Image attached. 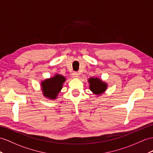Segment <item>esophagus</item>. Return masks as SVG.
<instances>
[{"label": "esophagus", "mask_w": 153, "mask_h": 153, "mask_svg": "<svg viewBox=\"0 0 153 153\" xmlns=\"http://www.w3.org/2000/svg\"><path fill=\"white\" fill-rule=\"evenodd\" d=\"M72 77L74 78H79V74L77 72H73L72 73Z\"/></svg>", "instance_id": "obj_1"}]
</instances>
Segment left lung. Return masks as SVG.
<instances>
[{"instance_id": "8db88e82", "label": "left lung", "mask_w": 153, "mask_h": 153, "mask_svg": "<svg viewBox=\"0 0 153 153\" xmlns=\"http://www.w3.org/2000/svg\"><path fill=\"white\" fill-rule=\"evenodd\" d=\"M88 82L89 83V89L94 94L100 96L107 91L108 85L106 82L103 81L99 77H90Z\"/></svg>"}]
</instances>
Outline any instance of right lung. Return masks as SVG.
I'll return each instance as SVG.
<instances>
[{
	"label": "right lung",
	"instance_id": "right-lung-1",
	"mask_svg": "<svg viewBox=\"0 0 153 153\" xmlns=\"http://www.w3.org/2000/svg\"><path fill=\"white\" fill-rule=\"evenodd\" d=\"M66 77L61 74H56L50 78L43 80L41 83L42 95L49 100H56L62 88Z\"/></svg>",
	"mask_w": 153,
	"mask_h": 153
}]
</instances>
